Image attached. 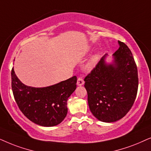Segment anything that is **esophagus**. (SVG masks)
<instances>
[{
  "mask_svg": "<svg viewBox=\"0 0 151 151\" xmlns=\"http://www.w3.org/2000/svg\"><path fill=\"white\" fill-rule=\"evenodd\" d=\"M77 84L78 86H82L84 84V81L82 78H78L77 79Z\"/></svg>",
  "mask_w": 151,
  "mask_h": 151,
  "instance_id": "34e87169",
  "label": "esophagus"
}]
</instances>
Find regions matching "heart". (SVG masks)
Returning a JSON list of instances; mask_svg holds the SVG:
<instances>
[{
	"mask_svg": "<svg viewBox=\"0 0 151 151\" xmlns=\"http://www.w3.org/2000/svg\"><path fill=\"white\" fill-rule=\"evenodd\" d=\"M98 59H99V56H98V55L94 56V57L92 59L91 61H90L89 63H88V65H87V68H88V69H89V70L90 69H92V68H93L94 66L96 65V63H97Z\"/></svg>",
	"mask_w": 151,
	"mask_h": 151,
	"instance_id": "obj_1",
	"label": "heart"
}]
</instances>
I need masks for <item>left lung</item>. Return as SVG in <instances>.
Listing matches in <instances>:
<instances>
[{"instance_id":"1","label":"left lung","mask_w":151,"mask_h":151,"mask_svg":"<svg viewBox=\"0 0 151 151\" xmlns=\"http://www.w3.org/2000/svg\"><path fill=\"white\" fill-rule=\"evenodd\" d=\"M114 63L106 64L104 55L84 79L88 102L99 121L114 122L123 118L135 101L138 90L137 68L129 47L119 41Z\"/></svg>"}]
</instances>
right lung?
I'll list each match as a JSON object with an SVG mask.
<instances>
[{
    "mask_svg": "<svg viewBox=\"0 0 151 151\" xmlns=\"http://www.w3.org/2000/svg\"><path fill=\"white\" fill-rule=\"evenodd\" d=\"M11 76L14 97L27 119L47 127L57 126L65 119L68 99L77 88L76 76L45 88L24 85L16 76L14 68Z\"/></svg>",
    "mask_w": 151,
    "mask_h": 151,
    "instance_id": "1",
    "label": "right lung"
}]
</instances>
